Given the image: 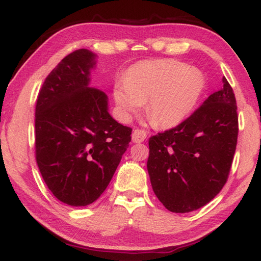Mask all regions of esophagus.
Instances as JSON below:
<instances>
[{
  "label": "esophagus",
  "mask_w": 261,
  "mask_h": 261,
  "mask_svg": "<svg viewBox=\"0 0 261 261\" xmlns=\"http://www.w3.org/2000/svg\"><path fill=\"white\" fill-rule=\"evenodd\" d=\"M146 132L143 130H134L131 135V140L132 143H143V141L146 139Z\"/></svg>",
  "instance_id": "obj_1"
}]
</instances>
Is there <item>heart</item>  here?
Here are the masks:
<instances>
[{"label":"heart","instance_id":"heart-1","mask_svg":"<svg viewBox=\"0 0 261 261\" xmlns=\"http://www.w3.org/2000/svg\"><path fill=\"white\" fill-rule=\"evenodd\" d=\"M204 88V77L176 60L140 62L131 67L114 100L123 118L129 120L145 103V114L160 129L180 124L192 112Z\"/></svg>","mask_w":261,"mask_h":261}]
</instances>
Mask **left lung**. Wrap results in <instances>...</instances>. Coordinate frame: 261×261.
<instances>
[{"label":"left lung","instance_id":"left-lung-1","mask_svg":"<svg viewBox=\"0 0 261 261\" xmlns=\"http://www.w3.org/2000/svg\"><path fill=\"white\" fill-rule=\"evenodd\" d=\"M188 120L148 139L147 171L168 211L189 213L213 199L226 184L235 154L238 116L226 78Z\"/></svg>","mask_w":261,"mask_h":261}]
</instances>
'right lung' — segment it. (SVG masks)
<instances>
[{
    "label": "right lung",
    "instance_id": "obj_1",
    "mask_svg": "<svg viewBox=\"0 0 261 261\" xmlns=\"http://www.w3.org/2000/svg\"><path fill=\"white\" fill-rule=\"evenodd\" d=\"M96 56L78 49L48 74L35 107V158L51 193L70 206L94 202L131 141V127L109 114L108 98L91 87Z\"/></svg>",
    "mask_w": 261,
    "mask_h": 261
}]
</instances>
